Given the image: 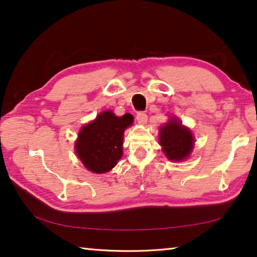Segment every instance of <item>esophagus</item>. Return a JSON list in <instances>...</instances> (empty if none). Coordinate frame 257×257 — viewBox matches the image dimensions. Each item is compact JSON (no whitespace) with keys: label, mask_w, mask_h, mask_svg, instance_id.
Instances as JSON below:
<instances>
[{"label":"esophagus","mask_w":257,"mask_h":257,"mask_svg":"<svg viewBox=\"0 0 257 257\" xmlns=\"http://www.w3.org/2000/svg\"><path fill=\"white\" fill-rule=\"evenodd\" d=\"M137 122L141 123V124H145L147 122V114L144 112H138L137 113Z\"/></svg>","instance_id":"obj_1"}]
</instances>
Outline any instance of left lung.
<instances>
[{
    "label": "left lung",
    "mask_w": 257,
    "mask_h": 257,
    "mask_svg": "<svg viewBox=\"0 0 257 257\" xmlns=\"http://www.w3.org/2000/svg\"><path fill=\"white\" fill-rule=\"evenodd\" d=\"M159 141L165 156L176 162L188 158L194 149L195 143L190 129L182 125L181 121L176 116H172L160 128Z\"/></svg>",
    "instance_id": "1"
}]
</instances>
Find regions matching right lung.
<instances>
[{
	"label": "right lung",
	"instance_id": "right-lung-1",
	"mask_svg": "<svg viewBox=\"0 0 257 257\" xmlns=\"http://www.w3.org/2000/svg\"><path fill=\"white\" fill-rule=\"evenodd\" d=\"M134 122V116L125 113L116 116L112 111L101 112L78 134L75 150L87 170L105 173L122 156L123 133Z\"/></svg>",
	"mask_w": 257,
	"mask_h": 257
}]
</instances>
